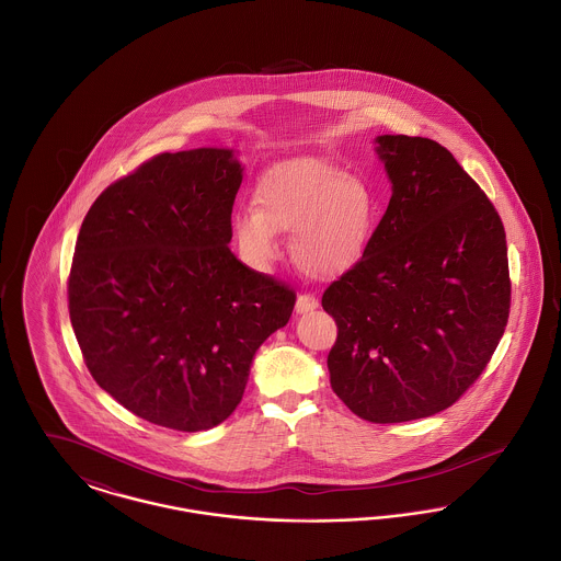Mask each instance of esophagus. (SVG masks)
Listing matches in <instances>:
<instances>
[{"instance_id": "esophagus-1", "label": "esophagus", "mask_w": 561, "mask_h": 561, "mask_svg": "<svg viewBox=\"0 0 561 561\" xmlns=\"http://www.w3.org/2000/svg\"><path fill=\"white\" fill-rule=\"evenodd\" d=\"M318 305H320V300H318L316 294H300V296L296 298V313L313 311V309H318Z\"/></svg>"}]
</instances>
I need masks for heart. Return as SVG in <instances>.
Instances as JSON below:
<instances>
[{"mask_svg": "<svg viewBox=\"0 0 561 561\" xmlns=\"http://www.w3.org/2000/svg\"><path fill=\"white\" fill-rule=\"evenodd\" d=\"M254 204L233 216L241 254L267 267L279 254L277 231H286L293 233L296 265L318 277H339L355 267L376 220L373 188L325 161H290L268 170Z\"/></svg>", "mask_w": 561, "mask_h": 561, "instance_id": "1", "label": "heart"}]
</instances>
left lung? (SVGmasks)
<instances>
[{
	"instance_id": "8db88e82",
	"label": "left lung",
	"mask_w": 561,
	"mask_h": 561,
	"mask_svg": "<svg viewBox=\"0 0 561 561\" xmlns=\"http://www.w3.org/2000/svg\"><path fill=\"white\" fill-rule=\"evenodd\" d=\"M376 142L393 195L321 307L339 328L334 393L387 425L450 408L480 378L507 325L511 279L503 220L453 153L423 136Z\"/></svg>"
}]
</instances>
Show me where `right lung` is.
<instances>
[{
	"label": "right lung",
	"mask_w": 561,
	"mask_h": 561,
	"mask_svg": "<svg viewBox=\"0 0 561 561\" xmlns=\"http://www.w3.org/2000/svg\"><path fill=\"white\" fill-rule=\"evenodd\" d=\"M240 185L229 149L160 153L81 222L67 294L83 362L153 425L193 433L229 419L256 348L293 316V288L227 245Z\"/></svg>",
	"instance_id": "add662e5"
}]
</instances>
